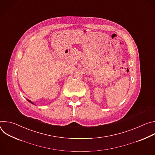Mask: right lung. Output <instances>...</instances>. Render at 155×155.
Returning <instances> with one entry per match:
<instances>
[{
	"label": "right lung",
	"instance_id": "right-lung-1",
	"mask_svg": "<svg viewBox=\"0 0 155 155\" xmlns=\"http://www.w3.org/2000/svg\"><path fill=\"white\" fill-rule=\"evenodd\" d=\"M28 101H29V102H31V103H32V104H33V103H32V102H31V101H29V100H28Z\"/></svg>",
	"mask_w": 155,
	"mask_h": 155
}]
</instances>
